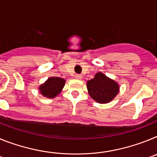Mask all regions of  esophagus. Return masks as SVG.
Wrapping results in <instances>:
<instances>
[{"label": "esophagus", "instance_id": "obj_1", "mask_svg": "<svg viewBox=\"0 0 157 157\" xmlns=\"http://www.w3.org/2000/svg\"><path fill=\"white\" fill-rule=\"evenodd\" d=\"M82 76L81 75H79V74L75 75V78H76V79H82Z\"/></svg>", "mask_w": 157, "mask_h": 157}]
</instances>
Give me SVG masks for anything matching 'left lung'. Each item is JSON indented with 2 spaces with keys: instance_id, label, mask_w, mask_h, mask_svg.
I'll return each instance as SVG.
<instances>
[{
  "instance_id": "left-lung-1",
  "label": "left lung",
  "mask_w": 157,
  "mask_h": 157,
  "mask_svg": "<svg viewBox=\"0 0 157 157\" xmlns=\"http://www.w3.org/2000/svg\"><path fill=\"white\" fill-rule=\"evenodd\" d=\"M87 90L91 98L101 104L110 102L116 98L120 86L114 80L107 77L102 72H98L94 78L87 82Z\"/></svg>"
}]
</instances>
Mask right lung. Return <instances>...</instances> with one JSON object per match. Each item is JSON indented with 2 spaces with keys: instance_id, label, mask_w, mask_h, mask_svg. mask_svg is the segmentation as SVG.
I'll list each match as a JSON object with an SVG mask.
<instances>
[{
  "instance_id": "right-lung-1",
  "label": "right lung",
  "mask_w": 157,
  "mask_h": 157,
  "mask_svg": "<svg viewBox=\"0 0 157 157\" xmlns=\"http://www.w3.org/2000/svg\"><path fill=\"white\" fill-rule=\"evenodd\" d=\"M65 79L59 77H50L39 86V92L45 98H54L61 92Z\"/></svg>"
}]
</instances>
